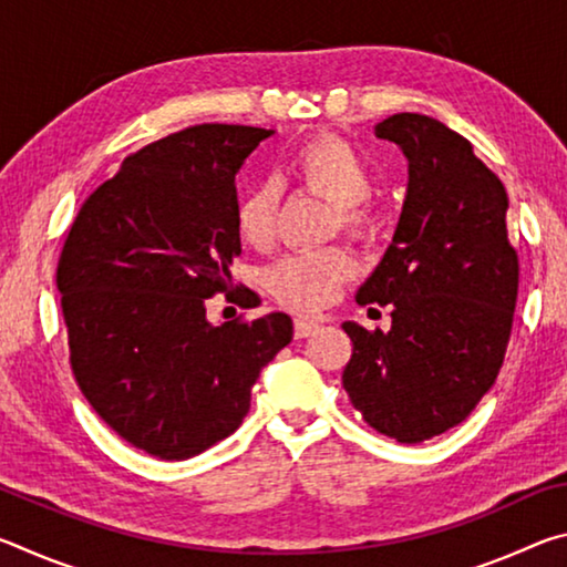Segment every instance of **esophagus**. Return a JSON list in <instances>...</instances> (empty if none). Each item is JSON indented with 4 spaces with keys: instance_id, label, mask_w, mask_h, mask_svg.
I'll return each instance as SVG.
<instances>
[{
    "instance_id": "1",
    "label": "esophagus",
    "mask_w": 567,
    "mask_h": 567,
    "mask_svg": "<svg viewBox=\"0 0 567 567\" xmlns=\"http://www.w3.org/2000/svg\"><path fill=\"white\" fill-rule=\"evenodd\" d=\"M318 330H320V322H315V320H295V338L297 340L310 338V334H315Z\"/></svg>"
}]
</instances>
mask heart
Segmentation results:
<instances>
[{
	"label": "heart",
	"instance_id": "b5f03b06",
	"mask_svg": "<svg viewBox=\"0 0 567 567\" xmlns=\"http://www.w3.org/2000/svg\"><path fill=\"white\" fill-rule=\"evenodd\" d=\"M290 175L305 189L315 192L334 205V215L350 235L368 233L372 213V169L358 150L338 137H315L295 152ZM277 187L272 182H257L245 192L235 213V227L243 243L265 249L275 237ZM358 270V262L344 247L292 252L277 260L265 275V285L277 300L297 312L322 310L338 297L342 282Z\"/></svg>",
	"mask_w": 567,
	"mask_h": 567
}]
</instances>
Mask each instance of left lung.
<instances>
[{"label": "left lung", "instance_id": "1", "mask_svg": "<svg viewBox=\"0 0 567 567\" xmlns=\"http://www.w3.org/2000/svg\"><path fill=\"white\" fill-rule=\"evenodd\" d=\"M375 134L408 157L392 243L358 290L390 305L388 332L342 322V372L354 410L378 433L415 445L463 422L501 372L517 300L507 192L473 145L443 122L400 112Z\"/></svg>", "mask_w": 567, "mask_h": 567}]
</instances>
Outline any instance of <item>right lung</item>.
<instances>
[{
	"label": "right lung",
	"mask_w": 567,
	"mask_h": 567,
	"mask_svg": "<svg viewBox=\"0 0 567 567\" xmlns=\"http://www.w3.org/2000/svg\"><path fill=\"white\" fill-rule=\"evenodd\" d=\"M272 134L197 124L152 142L92 192L66 235L56 287L76 385L155 457H195L233 435L260 370L292 340L285 312L207 320L243 252L235 177Z\"/></svg>",
	"instance_id": "add662e5"
}]
</instances>
